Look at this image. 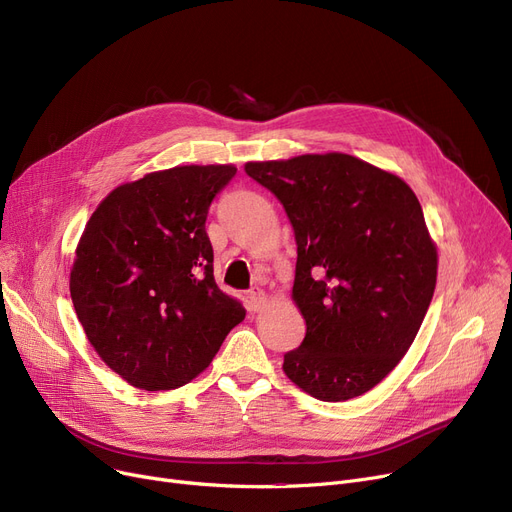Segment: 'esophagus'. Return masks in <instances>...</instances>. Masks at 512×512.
<instances>
[{
  "label": "esophagus",
  "mask_w": 512,
  "mask_h": 512,
  "mask_svg": "<svg viewBox=\"0 0 512 512\" xmlns=\"http://www.w3.org/2000/svg\"><path fill=\"white\" fill-rule=\"evenodd\" d=\"M267 307V294L261 288H253L249 292V309L251 311H263Z\"/></svg>",
  "instance_id": "1"
}]
</instances>
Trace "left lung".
I'll return each instance as SVG.
<instances>
[{
  "mask_svg": "<svg viewBox=\"0 0 512 512\" xmlns=\"http://www.w3.org/2000/svg\"><path fill=\"white\" fill-rule=\"evenodd\" d=\"M297 240L292 301L307 332L284 355L303 392L340 402L378 386L411 348L434 297L436 242L392 172L346 153L247 161Z\"/></svg>",
  "mask_w": 512,
  "mask_h": 512,
  "instance_id": "obj_1",
  "label": "left lung"
}]
</instances>
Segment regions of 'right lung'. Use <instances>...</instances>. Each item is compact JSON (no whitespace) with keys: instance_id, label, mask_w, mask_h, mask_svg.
<instances>
[{"instance_id":"add662e5","label":"right lung","mask_w":512,"mask_h":512,"mask_svg":"<svg viewBox=\"0 0 512 512\" xmlns=\"http://www.w3.org/2000/svg\"><path fill=\"white\" fill-rule=\"evenodd\" d=\"M236 168L176 166L120 184L89 218L70 297L101 361L130 386L174 390L245 319L213 278L207 211Z\"/></svg>"}]
</instances>
